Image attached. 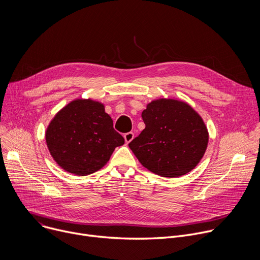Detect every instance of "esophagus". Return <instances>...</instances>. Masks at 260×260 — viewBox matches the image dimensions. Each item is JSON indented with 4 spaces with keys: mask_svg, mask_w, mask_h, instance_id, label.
Listing matches in <instances>:
<instances>
[{
    "mask_svg": "<svg viewBox=\"0 0 260 260\" xmlns=\"http://www.w3.org/2000/svg\"><path fill=\"white\" fill-rule=\"evenodd\" d=\"M124 140H125V142L126 143H129L133 139H134V137H135V135H134V133H132V132H129V133H126V134H124Z\"/></svg>",
    "mask_w": 260,
    "mask_h": 260,
    "instance_id": "34e87169",
    "label": "esophagus"
}]
</instances>
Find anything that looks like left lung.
<instances>
[{"label":"left lung","mask_w":260,"mask_h":260,"mask_svg":"<svg viewBox=\"0 0 260 260\" xmlns=\"http://www.w3.org/2000/svg\"><path fill=\"white\" fill-rule=\"evenodd\" d=\"M145 128L129 144L141 165L168 178L186 175L203 158L209 142L208 128L186 102L158 99L142 112Z\"/></svg>","instance_id":"8db88e82"}]
</instances>
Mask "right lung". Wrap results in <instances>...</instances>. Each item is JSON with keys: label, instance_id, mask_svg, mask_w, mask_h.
<instances>
[{"label": "right lung", "instance_id": "1", "mask_svg": "<svg viewBox=\"0 0 260 260\" xmlns=\"http://www.w3.org/2000/svg\"><path fill=\"white\" fill-rule=\"evenodd\" d=\"M45 139L56 164L77 176L102 169L115 148L124 144L104 104L91 99L74 100L59 110L46 128Z\"/></svg>", "mask_w": 260, "mask_h": 260}]
</instances>
